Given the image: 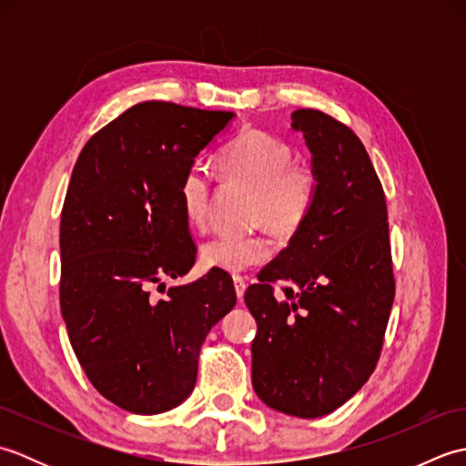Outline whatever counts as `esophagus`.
<instances>
[{"label": "esophagus", "mask_w": 466, "mask_h": 466, "mask_svg": "<svg viewBox=\"0 0 466 466\" xmlns=\"http://www.w3.org/2000/svg\"><path fill=\"white\" fill-rule=\"evenodd\" d=\"M234 290H236V299L242 300L244 292H246V280L242 276H234Z\"/></svg>", "instance_id": "obj_1"}]
</instances>
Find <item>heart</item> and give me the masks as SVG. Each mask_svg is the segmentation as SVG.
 Returning <instances> with one entry per match:
<instances>
[{
  "mask_svg": "<svg viewBox=\"0 0 466 466\" xmlns=\"http://www.w3.org/2000/svg\"><path fill=\"white\" fill-rule=\"evenodd\" d=\"M292 157L289 142L264 130H244L218 156L226 180L254 190L252 222L279 238H292L302 230L319 192L312 166ZM180 202L190 226L204 228L210 212V177L202 167H187L182 176ZM270 256L272 244L264 234L216 236L200 248L204 266L232 274L260 266Z\"/></svg>",
  "mask_w": 466,
  "mask_h": 466,
  "instance_id": "1",
  "label": "heart"
}]
</instances>
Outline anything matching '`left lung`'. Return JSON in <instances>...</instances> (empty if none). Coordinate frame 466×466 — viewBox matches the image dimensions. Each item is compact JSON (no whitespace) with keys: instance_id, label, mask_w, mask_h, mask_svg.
I'll list each match as a JSON object with an SVG mask.
<instances>
[{"instance_id":"obj_1","label":"left lung","mask_w":466,"mask_h":466,"mask_svg":"<svg viewBox=\"0 0 466 466\" xmlns=\"http://www.w3.org/2000/svg\"><path fill=\"white\" fill-rule=\"evenodd\" d=\"M319 176L309 220L244 294L258 324L252 386L270 409L324 417L369 380L394 302L389 212L369 154L349 126L296 110ZM286 281L284 295L271 284Z\"/></svg>"}]
</instances>
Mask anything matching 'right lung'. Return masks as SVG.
I'll return each mask as SVG.
<instances>
[{"label": "right lung", "instance_id": "add662e5", "mask_svg": "<svg viewBox=\"0 0 466 466\" xmlns=\"http://www.w3.org/2000/svg\"><path fill=\"white\" fill-rule=\"evenodd\" d=\"M232 112L142 102L94 134L74 166L59 222V306L94 389L136 414L194 390L198 354L234 309L230 274L172 286L196 262L180 182ZM167 292L156 301L151 289Z\"/></svg>", "mask_w": 466, "mask_h": 466}]
</instances>
